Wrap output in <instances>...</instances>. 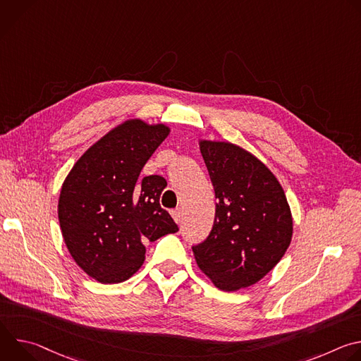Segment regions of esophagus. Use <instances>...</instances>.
<instances>
[{"instance_id": "34e87169", "label": "esophagus", "mask_w": 361, "mask_h": 361, "mask_svg": "<svg viewBox=\"0 0 361 361\" xmlns=\"http://www.w3.org/2000/svg\"><path fill=\"white\" fill-rule=\"evenodd\" d=\"M171 216H173V219L176 220V223H180L181 221V219H183V210L178 207V209H174L173 212H171Z\"/></svg>"}]
</instances>
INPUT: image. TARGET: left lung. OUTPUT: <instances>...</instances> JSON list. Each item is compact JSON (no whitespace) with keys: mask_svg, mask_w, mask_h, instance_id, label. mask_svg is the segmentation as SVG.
<instances>
[{"mask_svg":"<svg viewBox=\"0 0 361 361\" xmlns=\"http://www.w3.org/2000/svg\"><path fill=\"white\" fill-rule=\"evenodd\" d=\"M217 204L213 228L192 245L198 267L223 291L262 280L281 260L293 235L283 187L252 154L231 142L200 141Z\"/></svg>","mask_w":361,"mask_h":361,"instance_id":"obj_1","label":"left lung"}]
</instances>
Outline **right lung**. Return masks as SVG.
<instances>
[{"label": "right lung", "mask_w": 361, "mask_h": 361, "mask_svg": "<svg viewBox=\"0 0 361 361\" xmlns=\"http://www.w3.org/2000/svg\"><path fill=\"white\" fill-rule=\"evenodd\" d=\"M169 133L164 124L126 121L91 145L63 184L59 220L66 245L102 284L128 280L144 263V243L178 231L160 205L166 178H140Z\"/></svg>", "instance_id": "right-lung-1"}]
</instances>
